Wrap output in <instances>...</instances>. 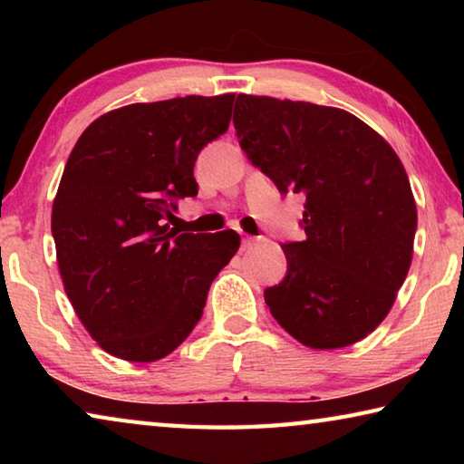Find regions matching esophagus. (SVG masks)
<instances>
[{
  "label": "esophagus",
  "instance_id": "1",
  "mask_svg": "<svg viewBox=\"0 0 464 464\" xmlns=\"http://www.w3.org/2000/svg\"><path fill=\"white\" fill-rule=\"evenodd\" d=\"M256 243H257V237H251V235H243V237H241V249L246 251L251 246H256Z\"/></svg>",
  "mask_w": 464,
  "mask_h": 464
}]
</instances>
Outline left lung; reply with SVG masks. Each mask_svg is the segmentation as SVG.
Here are the masks:
<instances>
[{"mask_svg":"<svg viewBox=\"0 0 464 464\" xmlns=\"http://www.w3.org/2000/svg\"><path fill=\"white\" fill-rule=\"evenodd\" d=\"M247 160L282 194H304V241L264 290L280 327L313 350L356 343L387 317L411 266L418 210L392 147L342 108L239 93Z\"/></svg>","mask_w":464,"mask_h":464,"instance_id":"8db88e82","label":"left lung"}]
</instances>
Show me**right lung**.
<instances>
[{"mask_svg": "<svg viewBox=\"0 0 464 464\" xmlns=\"http://www.w3.org/2000/svg\"><path fill=\"white\" fill-rule=\"evenodd\" d=\"M235 93L129 104L77 139L53 202L63 286L102 350L129 362L171 354L202 317L239 235L179 233L176 200L198 194L194 163L229 129Z\"/></svg>", "mask_w": 464, "mask_h": 464, "instance_id": "obj_1", "label": "right lung"}]
</instances>
